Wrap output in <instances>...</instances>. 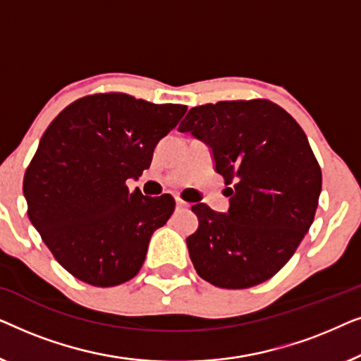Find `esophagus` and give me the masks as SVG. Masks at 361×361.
I'll list each match as a JSON object with an SVG mask.
<instances>
[{
	"label": "esophagus",
	"instance_id": "obj_1",
	"mask_svg": "<svg viewBox=\"0 0 361 361\" xmlns=\"http://www.w3.org/2000/svg\"><path fill=\"white\" fill-rule=\"evenodd\" d=\"M176 205H177V209H187V207H189V204L182 200L180 197H176Z\"/></svg>",
	"mask_w": 361,
	"mask_h": 361
}]
</instances>
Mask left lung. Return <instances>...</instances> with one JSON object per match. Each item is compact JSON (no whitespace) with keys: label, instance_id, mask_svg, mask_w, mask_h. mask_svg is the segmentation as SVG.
Returning <instances> with one entry per match:
<instances>
[{"label":"left lung","instance_id":"1","mask_svg":"<svg viewBox=\"0 0 361 361\" xmlns=\"http://www.w3.org/2000/svg\"><path fill=\"white\" fill-rule=\"evenodd\" d=\"M210 146L224 176L226 214L197 204L187 238L197 274L216 288L245 289L278 273L317 210L322 171L299 123L263 98L190 108L179 125Z\"/></svg>","mask_w":361,"mask_h":361}]
</instances>
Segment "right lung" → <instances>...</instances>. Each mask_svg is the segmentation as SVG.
I'll return each instance as SVG.
<instances>
[{"instance_id":"right-lung-1","label":"right lung","mask_w":361,"mask_h":361,"mask_svg":"<svg viewBox=\"0 0 361 361\" xmlns=\"http://www.w3.org/2000/svg\"><path fill=\"white\" fill-rule=\"evenodd\" d=\"M185 111V105L95 93L63 108L44 131L24 174L27 216L73 278L110 288L140 273L176 200L130 192L126 180L149 167L156 145Z\"/></svg>"}]
</instances>
